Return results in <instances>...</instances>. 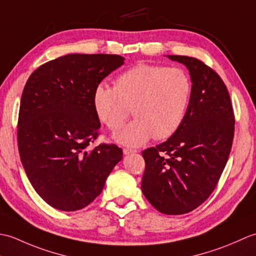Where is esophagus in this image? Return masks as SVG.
Masks as SVG:
<instances>
[{
    "mask_svg": "<svg viewBox=\"0 0 256 256\" xmlns=\"http://www.w3.org/2000/svg\"><path fill=\"white\" fill-rule=\"evenodd\" d=\"M136 150H132V148H123V153L125 154V155H128V154H134V153H136Z\"/></svg>",
    "mask_w": 256,
    "mask_h": 256,
    "instance_id": "34e87169",
    "label": "esophagus"
}]
</instances>
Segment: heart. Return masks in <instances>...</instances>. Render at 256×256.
Listing matches in <instances>:
<instances>
[{"instance_id": "1", "label": "heart", "mask_w": 256, "mask_h": 256, "mask_svg": "<svg viewBox=\"0 0 256 256\" xmlns=\"http://www.w3.org/2000/svg\"><path fill=\"white\" fill-rule=\"evenodd\" d=\"M192 94V82L184 70L138 64L120 74L114 86L98 84L92 102L98 118L112 131L122 126L132 110L135 118L113 138L136 148L153 136H172L186 118Z\"/></svg>"}]
</instances>
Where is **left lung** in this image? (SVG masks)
<instances>
[{
    "label": "left lung",
    "instance_id": "8db88e82",
    "mask_svg": "<svg viewBox=\"0 0 256 256\" xmlns=\"http://www.w3.org/2000/svg\"><path fill=\"white\" fill-rule=\"evenodd\" d=\"M189 70L192 94L182 124L166 142L143 150L142 192L165 214H184L214 192L229 158L234 114L220 76L201 60L167 56Z\"/></svg>",
    "mask_w": 256,
    "mask_h": 256
}]
</instances>
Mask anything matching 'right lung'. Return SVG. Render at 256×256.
<instances>
[{
	"label": "right lung",
	"instance_id": "1",
	"mask_svg": "<svg viewBox=\"0 0 256 256\" xmlns=\"http://www.w3.org/2000/svg\"><path fill=\"white\" fill-rule=\"evenodd\" d=\"M124 58L69 54L32 72L22 94L18 143L20 162L42 200L62 211L91 204L122 160L116 144L89 150L101 126L92 94Z\"/></svg>",
	"mask_w": 256,
	"mask_h": 256
}]
</instances>
